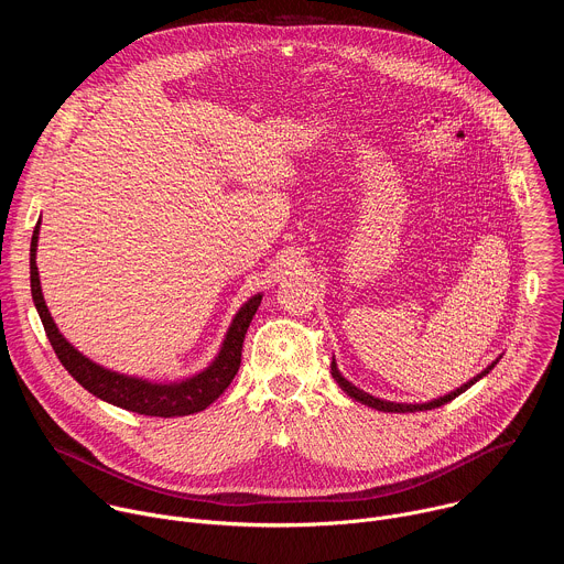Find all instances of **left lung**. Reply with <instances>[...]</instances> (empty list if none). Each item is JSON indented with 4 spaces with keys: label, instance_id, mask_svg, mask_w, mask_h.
<instances>
[{
    "label": "left lung",
    "instance_id": "obj_1",
    "mask_svg": "<svg viewBox=\"0 0 564 564\" xmlns=\"http://www.w3.org/2000/svg\"><path fill=\"white\" fill-rule=\"evenodd\" d=\"M500 361V357L489 366V368H485L481 370L477 377H473L470 381H466L464 386H459L457 390H453V392H448V394H444V397H440V399H433V401H426V404H394V401H386V399H379V397H372V394H368V392H364L361 388H357L355 383H350L341 372H339V368H337V364H335V359H333V364H330V370H333V377H335V381L341 386V390L346 392V394H350L352 399H357V401H361V404H366V406H370V409H375V411H383V413H415V411H431V409H437V406H444V404H448L451 399H455L457 394H462L464 390H468L475 381H479L481 377H487L491 370H494V366Z\"/></svg>",
    "mask_w": 564,
    "mask_h": 564
}]
</instances>
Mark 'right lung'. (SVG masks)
I'll return each instance as SVG.
<instances>
[{
  "label": "right lung",
  "mask_w": 564,
  "mask_h": 564,
  "mask_svg": "<svg viewBox=\"0 0 564 564\" xmlns=\"http://www.w3.org/2000/svg\"><path fill=\"white\" fill-rule=\"evenodd\" d=\"M37 234H40V220L35 225L33 238H31V292L35 307L40 312V318L44 324L46 337L62 361V366L68 370V375L87 388L91 394L109 401V404L138 413L149 417H183L205 411L212 401H216L225 388L231 383L234 375L240 368V350H243L246 333L252 324V318L261 305L263 294H254L243 307L234 316L231 326L227 330V337L223 341V348L218 357L212 361L209 368L198 372L196 377H189L185 381L176 383H155L138 377H127L120 372H111L91 359H87L83 352H77L57 330L53 324V316L44 303L42 288H40V274L35 263L37 252Z\"/></svg>",
  "instance_id": "add662e5"
}]
</instances>
